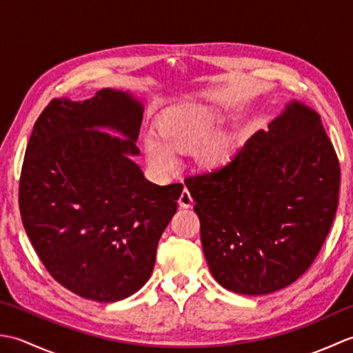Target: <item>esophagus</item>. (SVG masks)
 I'll return each instance as SVG.
<instances>
[{
	"instance_id": "obj_1",
	"label": "esophagus",
	"mask_w": 353,
	"mask_h": 353,
	"mask_svg": "<svg viewBox=\"0 0 353 353\" xmlns=\"http://www.w3.org/2000/svg\"><path fill=\"white\" fill-rule=\"evenodd\" d=\"M179 206L181 208H191L192 206V197H191L190 191L186 188L182 191L181 197H179Z\"/></svg>"
}]
</instances>
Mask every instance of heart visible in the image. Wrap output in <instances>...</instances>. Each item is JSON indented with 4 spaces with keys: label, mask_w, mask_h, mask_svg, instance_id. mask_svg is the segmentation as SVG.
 I'll list each match as a JSON object with an SVG mask.
<instances>
[{
    "label": "heart",
    "mask_w": 353,
    "mask_h": 353,
    "mask_svg": "<svg viewBox=\"0 0 353 353\" xmlns=\"http://www.w3.org/2000/svg\"><path fill=\"white\" fill-rule=\"evenodd\" d=\"M221 125L216 112L191 109L172 115L161 127V137L148 133L144 139V152L148 163L162 174L176 168V153H190L200 150V161L206 167H219L229 154V142L215 138Z\"/></svg>",
    "instance_id": "b5f03b06"
}]
</instances>
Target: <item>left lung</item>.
I'll return each mask as SVG.
<instances>
[{
	"mask_svg": "<svg viewBox=\"0 0 353 353\" xmlns=\"http://www.w3.org/2000/svg\"><path fill=\"white\" fill-rule=\"evenodd\" d=\"M185 185L215 281L261 296L288 287L316 259L339 206L340 163L320 115L291 101L268 132Z\"/></svg>",
	"mask_w": 353,
	"mask_h": 353,
	"instance_id": "1",
	"label": "left lung"
}]
</instances>
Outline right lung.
<instances>
[{"label":"right lung","instance_id":"obj_1","mask_svg":"<svg viewBox=\"0 0 353 353\" xmlns=\"http://www.w3.org/2000/svg\"><path fill=\"white\" fill-rule=\"evenodd\" d=\"M142 114L133 95L109 88L85 101L54 99L27 144L22 224L48 273L89 301H123L144 287L183 191L147 181L130 159Z\"/></svg>","mask_w":353,"mask_h":353}]
</instances>
